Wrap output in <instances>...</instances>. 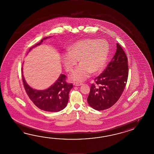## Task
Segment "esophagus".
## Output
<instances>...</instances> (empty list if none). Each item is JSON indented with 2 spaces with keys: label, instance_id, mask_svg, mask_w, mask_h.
Here are the masks:
<instances>
[{
  "label": "esophagus",
  "instance_id": "1",
  "mask_svg": "<svg viewBox=\"0 0 154 154\" xmlns=\"http://www.w3.org/2000/svg\"><path fill=\"white\" fill-rule=\"evenodd\" d=\"M82 84L80 83V82H74V85L76 86H80L82 85Z\"/></svg>",
  "mask_w": 154,
  "mask_h": 154
}]
</instances>
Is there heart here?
I'll list each match as a JSON object with an SVG mask.
<instances>
[{
    "label": "heart",
    "instance_id": "obj_1",
    "mask_svg": "<svg viewBox=\"0 0 154 154\" xmlns=\"http://www.w3.org/2000/svg\"><path fill=\"white\" fill-rule=\"evenodd\" d=\"M109 46L104 39L86 38L79 40L69 47V52L62 56V61L68 72H72L80 60L82 63L75 69L70 78L82 82L91 73L100 72L108 58Z\"/></svg>",
    "mask_w": 154,
    "mask_h": 154
}]
</instances>
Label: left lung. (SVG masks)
Returning <instances> with one entry per match:
<instances>
[{"instance_id":"left-lung-1","label":"left lung","mask_w":154,"mask_h":154,"mask_svg":"<svg viewBox=\"0 0 154 154\" xmlns=\"http://www.w3.org/2000/svg\"><path fill=\"white\" fill-rule=\"evenodd\" d=\"M128 77V58L118 43L117 50L105 70L91 85L88 102L92 108L102 111L115 105L121 96Z\"/></svg>"}]
</instances>
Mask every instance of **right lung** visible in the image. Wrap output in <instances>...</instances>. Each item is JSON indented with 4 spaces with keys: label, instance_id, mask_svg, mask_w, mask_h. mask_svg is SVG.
Returning <instances> with one entry per match:
<instances>
[{
    "label": "right lung",
    "instance_id": "right-lung-1",
    "mask_svg": "<svg viewBox=\"0 0 154 154\" xmlns=\"http://www.w3.org/2000/svg\"><path fill=\"white\" fill-rule=\"evenodd\" d=\"M47 38H44L40 42L30 48L29 51L34 47L41 45L43 40ZM21 71L23 86L26 94L38 108L45 111L57 112L66 107L69 100V91L73 85L66 82V76L65 75L61 74L56 82L49 88L41 91L33 89L27 85L23 74V67Z\"/></svg>",
    "mask_w": 154,
    "mask_h": 154
}]
</instances>
